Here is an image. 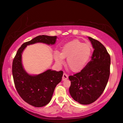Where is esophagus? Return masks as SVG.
Here are the masks:
<instances>
[{"label": "esophagus", "mask_w": 123, "mask_h": 123, "mask_svg": "<svg viewBox=\"0 0 123 123\" xmlns=\"http://www.w3.org/2000/svg\"><path fill=\"white\" fill-rule=\"evenodd\" d=\"M68 79V75H67L66 73H63V76H62V80L64 81L67 80Z\"/></svg>", "instance_id": "34e87169"}]
</instances>
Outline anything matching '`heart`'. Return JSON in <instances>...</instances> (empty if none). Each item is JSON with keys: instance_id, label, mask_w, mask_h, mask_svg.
Segmentation results:
<instances>
[{"instance_id": "1", "label": "heart", "mask_w": 123, "mask_h": 123, "mask_svg": "<svg viewBox=\"0 0 123 123\" xmlns=\"http://www.w3.org/2000/svg\"><path fill=\"white\" fill-rule=\"evenodd\" d=\"M91 55V49L89 45L75 39L64 44L61 53L56 52L54 59L61 65L64 63V58H67V65L70 69L73 72H79L86 66Z\"/></svg>"}]
</instances>
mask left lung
<instances>
[{"instance_id":"obj_1","label":"left lung","mask_w":123,"mask_h":123,"mask_svg":"<svg viewBox=\"0 0 123 123\" xmlns=\"http://www.w3.org/2000/svg\"><path fill=\"white\" fill-rule=\"evenodd\" d=\"M94 49L92 59L80 72L69 76V93L79 104L88 105L99 98L105 89L110 73L111 58L98 41L88 37Z\"/></svg>"}]
</instances>
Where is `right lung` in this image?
Segmentation results:
<instances>
[{"instance_id": "add662e5", "label": "right lung", "mask_w": 123, "mask_h": 123, "mask_svg": "<svg viewBox=\"0 0 123 123\" xmlns=\"http://www.w3.org/2000/svg\"><path fill=\"white\" fill-rule=\"evenodd\" d=\"M57 36L39 35L23 44L14 57L12 63V75L16 88L24 100L33 106H44L50 101L54 89L61 81L63 72L47 69L36 75L29 74L22 63V54L29 45L42 43L55 44Z\"/></svg>"}]
</instances>
